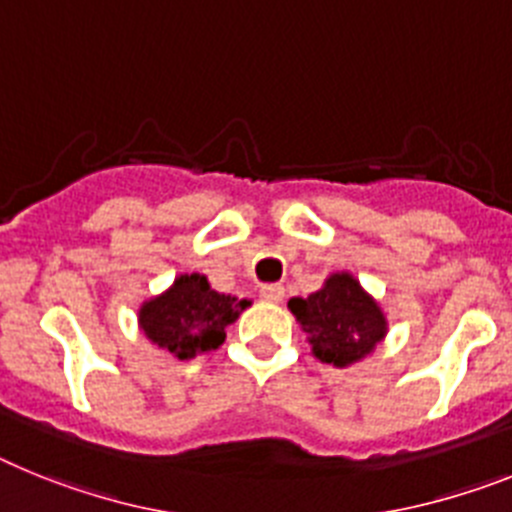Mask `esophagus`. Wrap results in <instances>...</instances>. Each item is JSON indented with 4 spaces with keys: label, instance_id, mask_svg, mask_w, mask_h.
<instances>
[{
    "label": "esophagus",
    "instance_id": "1",
    "mask_svg": "<svg viewBox=\"0 0 512 512\" xmlns=\"http://www.w3.org/2000/svg\"><path fill=\"white\" fill-rule=\"evenodd\" d=\"M260 296L265 301H270V304H281L283 296H286V288L281 283H270V286L260 288Z\"/></svg>",
    "mask_w": 512,
    "mask_h": 512
}]
</instances>
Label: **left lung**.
<instances>
[{"label": "left lung", "mask_w": 512, "mask_h": 512, "mask_svg": "<svg viewBox=\"0 0 512 512\" xmlns=\"http://www.w3.org/2000/svg\"><path fill=\"white\" fill-rule=\"evenodd\" d=\"M288 309L306 332L311 355L335 368L366 361L389 332L386 311L348 270L327 275L319 291L296 296Z\"/></svg>", "instance_id": "obj_1"}]
</instances>
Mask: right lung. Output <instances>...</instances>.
Listing matches in <instances>:
<instances>
[{
	"mask_svg": "<svg viewBox=\"0 0 512 512\" xmlns=\"http://www.w3.org/2000/svg\"><path fill=\"white\" fill-rule=\"evenodd\" d=\"M250 304V299L213 291L203 273H182L170 288L141 301L136 317L151 345L167 350L177 361H193L195 355L221 348L226 327Z\"/></svg>",
	"mask_w": 512,
	"mask_h": 512,
	"instance_id": "add662e5",
	"label": "right lung"
}]
</instances>
